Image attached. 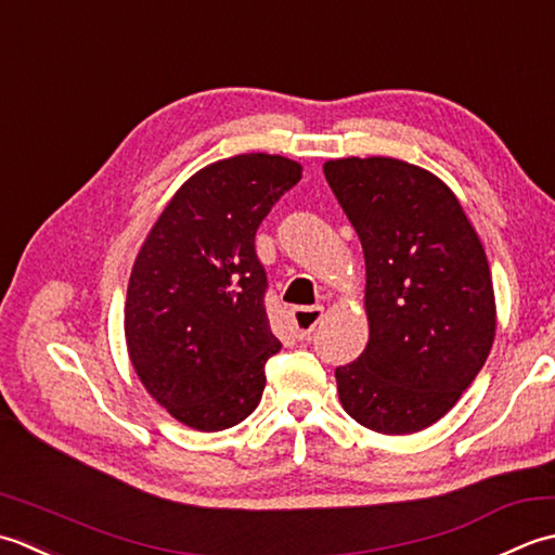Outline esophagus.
<instances>
[{
	"label": "esophagus",
	"instance_id": "obj_1",
	"mask_svg": "<svg viewBox=\"0 0 555 555\" xmlns=\"http://www.w3.org/2000/svg\"><path fill=\"white\" fill-rule=\"evenodd\" d=\"M292 319V327H294V335L304 340V337H309L315 325L321 323L323 319V307H301V309H292L289 313Z\"/></svg>",
	"mask_w": 555,
	"mask_h": 555
}]
</instances>
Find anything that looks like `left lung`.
Masks as SVG:
<instances>
[{
    "label": "left lung",
    "instance_id": "8db88e82",
    "mask_svg": "<svg viewBox=\"0 0 555 555\" xmlns=\"http://www.w3.org/2000/svg\"><path fill=\"white\" fill-rule=\"evenodd\" d=\"M366 261L369 345L335 369L345 412L402 436L436 424L477 378L495 335L489 261L455 194L395 157L323 165Z\"/></svg>",
    "mask_w": 555,
    "mask_h": 555
}]
</instances>
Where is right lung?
I'll use <instances>...</instances> for the list:
<instances>
[{
    "mask_svg": "<svg viewBox=\"0 0 555 555\" xmlns=\"http://www.w3.org/2000/svg\"><path fill=\"white\" fill-rule=\"evenodd\" d=\"M299 179V163L268 153L203 167L135 256L124 307L129 359L155 402L196 431L236 426L261 402L266 361L282 345L254 240Z\"/></svg>",
    "mask_w": 555,
    "mask_h": 555,
    "instance_id": "add662e5",
    "label": "right lung"
}]
</instances>
